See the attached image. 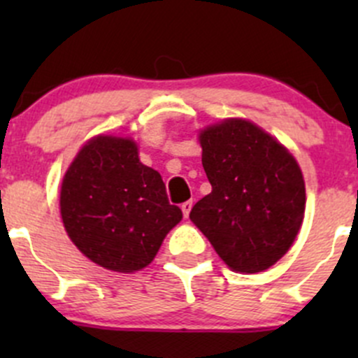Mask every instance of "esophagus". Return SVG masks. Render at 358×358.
<instances>
[{
  "label": "esophagus",
  "mask_w": 358,
  "mask_h": 358,
  "mask_svg": "<svg viewBox=\"0 0 358 358\" xmlns=\"http://www.w3.org/2000/svg\"><path fill=\"white\" fill-rule=\"evenodd\" d=\"M190 209H192V201H185V202H183V204H182V211H183V216H185V218H189Z\"/></svg>",
  "instance_id": "esophagus-1"
}]
</instances>
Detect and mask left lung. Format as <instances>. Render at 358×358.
Masks as SVG:
<instances>
[{"mask_svg":"<svg viewBox=\"0 0 358 358\" xmlns=\"http://www.w3.org/2000/svg\"><path fill=\"white\" fill-rule=\"evenodd\" d=\"M199 142L211 192L194 206L190 220L232 270L270 268L292 246L305 216L298 162L246 119L208 126Z\"/></svg>","mask_w":358,"mask_h":358,"instance_id":"8db88e82","label":"left lung"}]
</instances>
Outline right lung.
Returning <instances> with one entry per match:
<instances>
[{
	"instance_id": "1",
	"label": "right lung",
	"mask_w": 358,
	"mask_h": 358,
	"mask_svg": "<svg viewBox=\"0 0 358 358\" xmlns=\"http://www.w3.org/2000/svg\"><path fill=\"white\" fill-rule=\"evenodd\" d=\"M60 215L76 248L96 265L131 273L149 265L182 209L131 138L99 135L64 175Z\"/></svg>"
}]
</instances>
